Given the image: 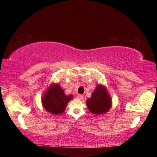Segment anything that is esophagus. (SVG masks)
<instances>
[{"label":"esophagus","mask_w":157,"mask_h":157,"mask_svg":"<svg viewBox=\"0 0 157 157\" xmlns=\"http://www.w3.org/2000/svg\"><path fill=\"white\" fill-rule=\"evenodd\" d=\"M83 98H84V96H83V95H82L79 94V95H77V98H78V100H82V99H83Z\"/></svg>","instance_id":"1"}]
</instances>
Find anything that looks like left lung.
Here are the masks:
<instances>
[{
	"label": "left lung",
	"mask_w": 157,
	"mask_h": 157,
	"mask_svg": "<svg viewBox=\"0 0 157 157\" xmlns=\"http://www.w3.org/2000/svg\"><path fill=\"white\" fill-rule=\"evenodd\" d=\"M86 105L94 114L100 115L109 111L111 105V99L104 86L98 85L91 98L86 100Z\"/></svg>",
	"instance_id": "8db88e82"
}]
</instances>
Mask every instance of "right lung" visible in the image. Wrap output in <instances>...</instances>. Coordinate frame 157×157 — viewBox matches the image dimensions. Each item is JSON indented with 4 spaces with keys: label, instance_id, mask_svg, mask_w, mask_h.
<instances>
[{
    "label": "right lung",
    "instance_id": "1",
    "mask_svg": "<svg viewBox=\"0 0 157 157\" xmlns=\"http://www.w3.org/2000/svg\"><path fill=\"white\" fill-rule=\"evenodd\" d=\"M73 95H66L59 84H52L42 98V104L45 109L52 114L63 113Z\"/></svg>",
    "mask_w": 157,
    "mask_h": 157
}]
</instances>
